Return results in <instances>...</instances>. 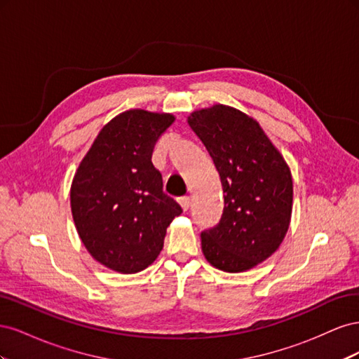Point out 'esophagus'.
Returning <instances> with one entry per match:
<instances>
[{
	"mask_svg": "<svg viewBox=\"0 0 359 359\" xmlns=\"http://www.w3.org/2000/svg\"><path fill=\"white\" fill-rule=\"evenodd\" d=\"M180 203L182 206V210L187 211L190 208V198L189 196H181L180 198Z\"/></svg>",
	"mask_w": 359,
	"mask_h": 359,
	"instance_id": "obj_1",
	"label": "esophagus"
}]
</instances>
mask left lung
<instances>
[{
  "mask_svg": "<svg viewBox=\"0 0 359 359\" xmlns=\"http://www.w3.org/2000/svg\"><path fill=\"white\" fill-rule=\"evenodd\" d=\"M189 124L220 173V222L201 233L208 262L241 273L273 255L289 229L293 186L285 158L253 118L215 104L193 112Z\"/></svg>",
  "mask_w": 359,
  "mask_h": 359,
  "instance_id": "8db88e82",
  "label": "left lung"
}]
</instances>
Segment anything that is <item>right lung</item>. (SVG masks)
<instances>
[{
	"label": "right lung",
	"mask_w": 359,
	"mask_h": 359,
	"mask_svg": "<svg viewBox=\"0 0 359 359\" xmlns=\"http://www.w3.org/2000/svg\"><path fill=\"white\" fill-rule=\"evenodd\" d=\"M170 114L133 109L107 123L81 161L70 190L81 240L102 265L135 274L154 262L182 212L151 161Z\"/></svg>",
	"instance_id": "add662e5"
}]
</instances>
